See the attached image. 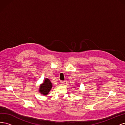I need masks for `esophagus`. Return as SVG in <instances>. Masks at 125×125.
<instances>
[{
	"label": "esophagus",
	"instance_id": "obj_1",
	"mask_svg": "<svg viewBox=\"0 0 125 125\" xmlns=\"http://www.w3.org/2000/svg\"><path fill=\"white\" fill-rule=\"evenodd\" d=\"M60 82H61V84H62V85H64V84L65 83V81H60Z\"/></svg>",
	"mask_w": 125,
	"mask_h": 125
}]
</instances>
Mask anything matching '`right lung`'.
<instances>
[{
  "label": "right lung",
  "instance_id": "obj_1",
  "mask_svg": "<svg viewBox=\"0 0 125 125\" xmlns=\"http://www.w3.org/2000/svg\"><path fill=\"white\" fill-rule=\"evenodd\" d=\"M52 87V84L49 79H46L43 83L41 85L40 88V92L41 94H43L44 95H46L50 92Z\"/></svg>",
  "mask_w": 125,
  "mask_h": 125
}]
</instances>
